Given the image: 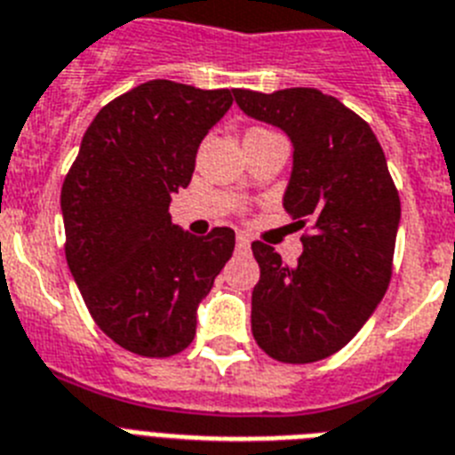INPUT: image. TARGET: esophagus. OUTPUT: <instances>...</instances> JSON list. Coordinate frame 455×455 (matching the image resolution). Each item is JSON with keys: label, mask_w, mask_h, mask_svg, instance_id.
I'll return each instance as SVG.
<instances>
[{"label": "esophagus", "mask_w": 455, "mask_h": 455, "mask_svg": "<svg viewBox=\"0 0 455 455\" xmlns=\"http://www.w3.org/2000/svg\"><path fill=\"white\" fill-rule=\"evenodd\" d=\"M235 245H238V250H247V247H250V235L238 231V235H235Z\"/></svg>", "instance_id": "34e87169"}]
</instances>
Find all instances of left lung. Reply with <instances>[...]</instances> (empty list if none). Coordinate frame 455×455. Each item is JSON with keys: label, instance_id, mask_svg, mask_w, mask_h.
Returning <instances> with one entry per match:
<instances>
[{"label": "left lung", "instance_id": "left-lung-1", "mask_svg": "<svg viewBox=\"0 0 455 455\" xmlns=\"http://www.w3.org/2000/svg\"><path fill=\"white\" fill-rule=\"evenodd\" d=\"M235 105L291 140L283 208L299 227L311 221L304 252L283 264L254 240L259 283L252 334L273 360L308 364L341 350L362 330L393 275L400 196L367 121L317 88L257 93L235 88Z\"/></svg>", "mask_w": 455, "mask_h": 455}]
</instances>
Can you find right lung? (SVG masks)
<instances>
[{
    "instance_id": "obj_1",
    "label": "right lung",
    "mask_w": 455,
    "mask_h": 455,
    "mask_svg": "<svg viewBox=\"0 0 455 455\" xmlns=\"http://www.w3.org/2000/svg\"><path fill=\"white\" fill-rule=\"evenodd\" d=\"M234 105L228 88L154 79L105 105L62 184L65 257L95 324L142 357L182 353L196 311L231 254L227 227L191 235L172 224L203 138Z\"/></svg>"
}]
</instances>
